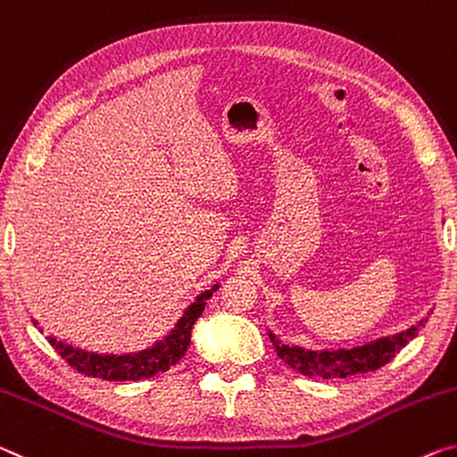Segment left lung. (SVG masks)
I'll use <instances>...</instances> for the list:
<instances>
[{"instance_id":"1","label":"left lung","mask_w":457,"mask_h":457,"mask_svg":"<svg viewBox=\"0 0 457 457\" xmlns=\"http://www.w3.org/2000/svg\"><path fill=\"white\" fill-rule=\"evenodd\" d=\"M421 326L423 320L417 326L407 328L405 332L378 338L370 344H364V346L350 350H320V353L318 350L289 346V344H283L275 338V334L271 332H269V338H271L275 353H278L281 361L289 364L294 370L302 372V375L316 378H346L353 375H364V372L385 366L415 338Z\"/></svg>"}]
</instances>
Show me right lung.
I'll return each mask as SVG.
<instances>
[{
  "instance_id": "1",
  "label": "right lung",
  "mask_w": 457,
  "mask_h": 457,
  "mask_svg": "<svg viewBox=\"0 0 457 457\" xmlns=\"http://www.w3.org/2000/svg\"><path fill=\"white\" fill-rule=\"evenodd\" d=\"M216 289H219V286H212L196 297V302L184 312V316L178 320L176 328L170 332V336H166V340L158 342L155 346L147 350H141L137 354H95L87 353V350L72 348L69 344L56 340L54 336H46V338L50 346L69 362L71 369L80 372V375L103 380L149 378L154 375H160V372H166L170 366H174L186 354V350L190 346L194 321L204 312L206 302Z\"/></svg>"
}]
</instances>
